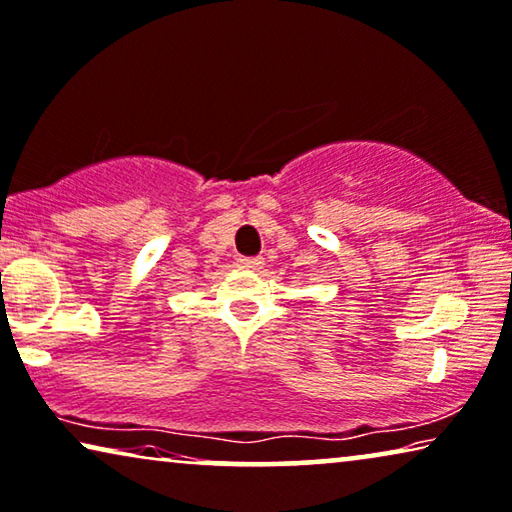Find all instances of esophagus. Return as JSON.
<instances>
[{"label":"esophagus","instance_id":"esophagus-1","mask_svg":"<svg viewBox=\"0 0 512 512\" xmlns=\"http://www.w3.org/2000/svg\"><path fill=\"white\" fill-rule=\"evenodd\" d=\"M265 265V261L261 256H242V258H238V268H242V270H261Z\"/></svg>","mask_w":512,"mask_h":512}]
</instances>
